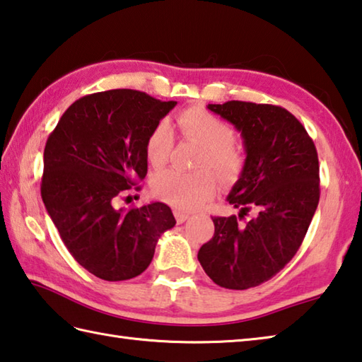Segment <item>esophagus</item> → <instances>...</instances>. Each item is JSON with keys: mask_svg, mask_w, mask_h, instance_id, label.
<instances>
[{"mask_svg": "<svg viewBox=\"0 0 362 362\" xmlns=\"http://www.w3.org/2000/svg\"><path fill=\"white\" fill-rule=\"evenodd\" d=\"M175 217H176V222L182 223V222H186L189 219V214L182 213V211H180V209H175Z\"/></svg>", "mask_w": 362, "mask_h": 362, "instance_id": "34e87169", "label": "esophagus"}]
</instances>
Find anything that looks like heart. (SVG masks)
Returning <instances> with one entry per match:
<instances>
[{"instance_id":"obj_1","label":"heart","mask_w":362,"mask_h":362,"mask_svg":"<svg viewBox=\"0 0 362 362\" xmlns=\"http://www.w3.org/2000/svg\"><path fill=\"white\" fill-rule=\"evenodd\" d=\"M178 127L184 137L192 140L203 148L199 167H211L222 178H233L241 170V156L236 151L235 131L227 122L200 108H189L182 112ZM173 146V134L168 122L162 121L156 126L146 140V159L154 168L167 163ZM154 194L173 204L175 208L194 211L200 208L216 192V180L208 170L197 173H182L178 170H167L154 178Z\"/></svg>"}]
</instances>
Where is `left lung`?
<instances>
[{
    "mask_svg": "<svg viewBox=\"0 0 362 362\" xmlns=\"http://www.w3.org/2000/svg\"><path fill=\"white\" fill-rule=\"evenodd\" d=\"M241 132L245 160L227 202L255 216L214 217V236L199 250L213 282L247 290L274 277L301 245L320 200L315 145L304 126L282 107L230 100L208 104Z\"/></svg>",
    "mask_w": 362,
    "mask_h": 362,
    "instance_id": "8db88e82",
    "label": "left lung"
}]
</instances>
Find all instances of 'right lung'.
I'll use <instances>...</instances> for the list:
<instances>
[{"instance_id": "obj_1", "label": "right lung", "mask_w": 362, "mask_h": 362, "mask_svg": "<svg viewBox=\"0 0 362 362\" xmlns=\"http://www.w3.org/2000/svg\"><path fill=\"white\" fill-rule=\"evenodd\" d=\"M175 105L135 90L94 93L75 100L47 140L40 184L47 213L77 263L104 281L141 274L160 235L175 227L165 203L115 208L146 176V140Z\"/></svg>"}]
</instances>
